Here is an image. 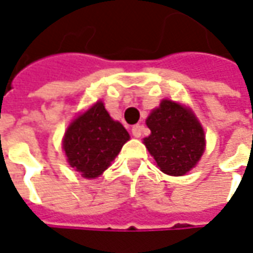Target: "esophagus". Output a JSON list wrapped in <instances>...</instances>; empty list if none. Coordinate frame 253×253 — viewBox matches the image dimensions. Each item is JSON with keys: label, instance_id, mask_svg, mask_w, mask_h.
Wrapping results in <instances>:
<instances>
[{"label": "esophagus", "instance_id": "esophagus-1", "mask_svg": "<svg viewBox=\"0 0 253 253\" xmlns=\"http://www.w3.org/2000/svg\"><path fill=\"white\" fill-rule=\"evenodd\" d=\"M132 134H133L134 137H140L143 134V125H133L132 126Z\"/></svg>", "mask_w": 253, "mask_h": 253}]
</instances>
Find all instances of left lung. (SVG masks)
I'll list each match as a JSON object with an SVG mask.
<instances>
[{
	"label": "left lung",
	"instance_id": "left-lung-1",
	"mask_svg": "<svg viewBox=\"0 0 253 253\" xmlns=\"http://www.w3.org/2000/svg\"><path fill=\"white\" fill-rule=\"evenodd\" d=\"M151 134L145 147L165 174L180 176L189 172L205 149L204 129L189 109L163 99L147 119Z\"/></svg>",
	"mask_w": 253,
	"mask_h": 253
}]
</instances>
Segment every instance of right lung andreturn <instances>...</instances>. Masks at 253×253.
Here are the masks:
<instances>
[{
  "label": "right lung",
  "mask_w": 253,
  "mask_h": 253,
  "mask_svg": "<svg viewBox=\"0 0 253 253\" xmlns=\"http://www.w3.org/2000/svg\"><path fill=\"white\" fill-rule=\"evenodd\" d=\"M128 140L126 129L112 120L102 102H97L70 124L63 148L70 166L91 179L108 169Z\"/></svg>",
  "instance_id": "1"
}]
</instances>
